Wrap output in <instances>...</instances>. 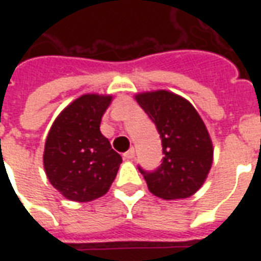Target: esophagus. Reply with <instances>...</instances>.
Instances as JSON below:
<instances>
[{
	"mask_svg": "<svg viewBox=\"0 0 261 261\" xmlns=\"http://www.w3.org/2000/svg\"><path fill=\"white\" fill-rule=\"evenodd\" d=\"M135 158V149H129L126 153H124V159H133Z\"/></svg>",
	"mask_w": 261,
	"mask_h": 261,
	"instance_id": "obj_1",
	"label": "esophagus"
}]
</instances>
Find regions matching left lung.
<instances>
[{
    "label": "left lung",
    "mask_w": 261,
    "mask_h": 261,
    "mask_svg": "<svg viewBox=\"0 0 261 261\" xmlns=\"http://www.w3.org/2000/svg\"><path fill=\"white\" fill-rule=\"evenodd\" d=\"M135 99L155 124L165 154L155 171L140 168L147 188L163 200L191 197L213 163V142L201 116L186 98L168 90L138 93Z\"/></svg>",
    "instance_id": "1"
}]
</instances>
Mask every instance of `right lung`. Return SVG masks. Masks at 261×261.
Returning a JSON list of instances; mask_svg holds the SVG:
<instances>
[{
    "label": "right lung",
    "mask_w": 261,
    "mask_h": 261,
    "mask_svg": "<svg viewBox=\"0 0 261 261\" xmlns=\"http://www.w3.org/2000/svg\"><path fill=\"white\" fill-rule=\"evenodd\" d=\"M112 95L84 94L55 119L45 140L48 180L65 199L89 202L105 196L123 159L100 132Z\"/></svg>",
    "instance_id": "add662e5"
}]
</instances>
